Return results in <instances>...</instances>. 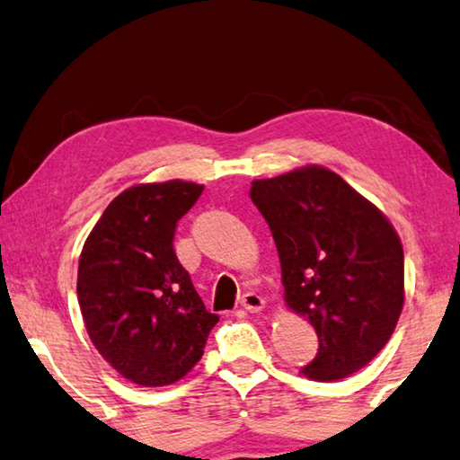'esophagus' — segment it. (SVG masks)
<instances>
[{
    "label": "esophagus",
    "instance_id": "esophagus-1",
    "mask_svg": "<svg viewBox=\"0 0 460 460\" xmlns=\"http://www.w3.org/2000/svg\"><path fill=\"white\" fill-rule=\"evenodd\" d=\"M241 306H243L247 313H260V310L266 308V300H263L260 294L247 292L243 294V298H241Z\"/></svg>",
    "mask_w": 460,
    "mask_h": 460
}]
</instances>
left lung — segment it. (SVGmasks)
<instances>
[{
    "label": "left lung",
    "instance_id": "1",
    "mask_svg": "<svg viewBox=\"0 0 460 460\" xmlns=\"http://www.w3.org/2000/svg\"><path fill=\"white\" fill-rule=\"evenodd\" d=\"M274 235L284 300L308 318L318 353L300 373L337 381L365 367L398 324L403 249L379 208L339 174L305 166L252 182Z\"/></svg>",
    "mask_w": 460,
    "mask_h": 460
}]
</instances>
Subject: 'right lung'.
I'll use <instances>...</instances> for the list:
<instances>
[{
    "mask_svg": "<svg viewBox=\"0 0 460 460\" xmlns=\"http://www.w3.org/2000/svg\"><path fill=\"white\" fill-rule=\"evenodd\" d=\"M205 186L136 184L115 197L87 237L76 296L101 357L129 381L162 387L182 379L219 323L174 253L176 223Z\"/></svg>",
    "mask_w": 460,
    "mask_h": 460,
    "instance_id": "right-lung-1",
    "label": "right lung"
}]
</instances>
